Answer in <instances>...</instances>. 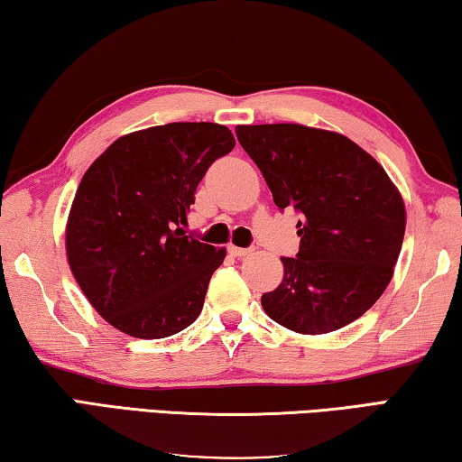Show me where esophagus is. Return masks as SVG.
<instances>
[{"mask_svg":"<svg viewBox=\"0 0 462 462\" xmlns=\"http://www.w3.org/2000/svg\"><path fill=\"white\" fill-rule=\"evenodd\" d=\"M226 249H229V254H231V255H236V257H245V255H249V254H254V247H237V245H229Z\"/></svg>","mask_w":462,"mask_h":462,"instance_id":"34e87169","label":"esophagus"}]
</instances>
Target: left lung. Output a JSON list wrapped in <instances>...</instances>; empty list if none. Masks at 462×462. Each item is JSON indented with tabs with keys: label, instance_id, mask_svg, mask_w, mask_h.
I'll return each mask as SVG.
<instances>
[{
	"label": "left lung",
	"instance_id": "8db88e82",
	"mask_svg": "<svg viewBox=\"0 0 462 462\" xmlns=\"http://www.w3.org/2000/svg\"><path fill=\"white\" fill-rule=\"evenodd\" d=\"M237 140L282 210L300 213L296 257L262 296L265 314L302 335H325L363 317L393 276L406 208L382 164L337 132L298 124L237 125Z\"/></svg>",
	"mask_w": 462,
	"mask_h": 462
}]
</instances>
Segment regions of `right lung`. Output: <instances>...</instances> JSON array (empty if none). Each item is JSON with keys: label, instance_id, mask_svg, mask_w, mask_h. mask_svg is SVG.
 Here are the masks:
<instances>
[{"label": "right lung", "instance_id": "1", "mask_svg": "<svg viewBox=\"0 0 462 462\" xmlns=\"http://www.w3.org/2000/svg\"><path fill=\"white\" fill-rule=\"evenodd\" d=\"M233 148L229 127L186 121L119 137L88 166L69 213L67 257L111 327L164 338L197 320L226 254L180 225L208 166Z\"/></svg>", "mask_w": 462, "mask_h": 462}]
</instances>
